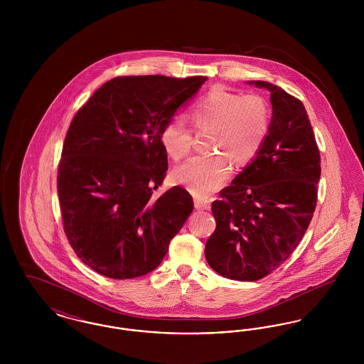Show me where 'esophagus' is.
<instances>
[{
    "mask_svg": "<svg viewBox=\"0 0 364 364\" xmlns=\"http://www.w3.org/2000/svg\"><path fill=\"white\" fill-rule=\"evenodd\" d=\"M193 205H195V208H202V210H208L210 208V200L206 199V198H202V196H193Z\"/></svg>",
    "mask_w": 364,
    "mask_h": 364,
    "instance_id": "34e87169",
    "label": "esophagus"
}]
</instances>
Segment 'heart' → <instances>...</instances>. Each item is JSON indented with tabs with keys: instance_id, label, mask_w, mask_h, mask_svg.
Masks as SVG:
<instances>
[{
	"instance_id": "obj_1",
	"label": "heart",
	"mask_w": 364,
	"mask_h": 364,
	"mask_svg": "<svg viewBox=\"0 0 364 364\" xmlns=\"http://www.w3.org/2000/svg\"><path fill=\"white\" fill-rule=\"evenodd\" d=\"M198 131L208 129L205 154L192 156L176 168V183L195 195L206 196L218 190L230 173V162L242 166L251 162L267 138L270 110L266 101L255 94L240 95L224 88H213L188 110ZM166 156L180 161L193 144L190 128L178 117L165 122L159 134Z\"/></svg>"
}]
</instances>
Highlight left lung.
<instances>
[{"mask_svg": "<svg viewBox=\"0 0 364 364\" xmlns=\"http://www.w3.org/2000/svg\"><path fill=\"white\" fill-rule=\"evenodd\" d=\"M273 116L258 156L220 192L215 230L205 255L218 274L237 281L266 277L289 258L311 223L321 156L304 105L263 80Z\"/></svg>", "mask_w": 364, "mask_h": 364, "instance_id": "left-lung-1", "label": "left lung"}]
</instances>
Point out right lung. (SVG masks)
I'll use <instances>...</instances> for the list:
<instances>
[{"mask_svg": "<svg viewBox=\"0 0 364 364\" xmlns=\"http://www.w3.org/2000/svg\"><path fill=\"white\" fill-rule=\"evenodd\" d=\"M208 80L120 76L98 88L70 122L57 173L64 232L75 254L105 277L159 266L193 210L188 191H154L168 171L159 134Z\"/></svg>", "mask_w": 364, "mask_h": 364, "instance_id": "1", "label": "right lung"}]
</instances>
